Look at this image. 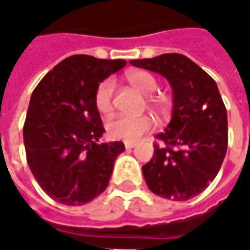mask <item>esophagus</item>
<instances>
[{"label":"esophagus","instance_id":"obj_1","mask_svg":"<svg viewBox=\"0 0 250 250\" xmlns=\"http://www.w3.org/2000/svg\"><path fill=\"white\" fill-rule=\"evenodd\" d=\"M137 144L135 142H128V141H125V149H133L134 146H135Z\"/></svg>","mask_w":250,"mask_h":250}]
</instances>
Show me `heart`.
<instances>
[{"label": "heart", "instance_id": "b5f03b06", "mask_svg": "<svg viewBox=\"0 0 250 250\" xmlns=\"http://www.w3.org/2000/svg\"><path fill=\"white\" fill-rule=\"evenodd\" d=\"M127 82L144 95H151L158 88L155 77L148 72H134L127 76ZM113 91L115 83L106 79L101 83L94 95L95 106L101 113L109 115L113 108ZM153 119L148 115L142 116H117L108 123V135L113 140L134 142L145 133L151 131Z\"/></svg>", "mask_w": 250, "mask_h": 250}]
</instances>
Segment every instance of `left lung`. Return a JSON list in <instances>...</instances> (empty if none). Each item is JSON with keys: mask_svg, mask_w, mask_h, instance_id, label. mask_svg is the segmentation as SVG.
Segmentation results:
<instances>
[{"mask_svg": "<svg viewBox=\"0 0 250 250\" xmlns=\"http://www.w3.org/2000/svg\"><path fill=\"white\" fill-rule=\"evenodd\" d=\"M135 67L162 74L173 90V115L142 166L148 188L171 201H188L217 176L227 152V110L216 82L180 54L134 59Z\"/></svg>", "mask_w": 250, "mask_h": 250, "instance_id": "8db88e82", "label": "left lung"}]
</instances>
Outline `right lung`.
I'll list each match as a JSON object with an SVG mask.
<instances>
[{
    "label": "right lung",
    "mask_w": 250,
    "mask_h": 250,
    "mask_svg": "<svg viewBox=\"0 0 250 250\" xmlns=\"http://www.w3.org/2000/svg\"><path fill=\"white\" fill-rule=\"evenodd\" d=\"M125 66L123 59L73 55L48 72L31 94L23 127L26 158L34 178L54 201L80 206L109 184L123 142H104L94 95Z\"/></svg>",
    "instance_id": "1"
}]
</instances>
